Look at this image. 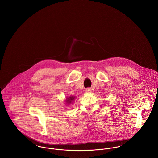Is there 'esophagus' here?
Listing matches in <instances>:
<instances>
[{"label": "esophagus", "instance_id": "1", "mask_svg": "<svg viewBox=\"0 0 158 158\" xmlns=\"http://www.w3.org/2000/svg\"><path fill=\"white\" fill-rule=\"evenodd\" d=\"M85 92H86V93H90V92H91V89L89 88H86V90H85Z\"/></svg>", "mask_w": 158, "mask_h": 158}]
</instances>
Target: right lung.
<instances>
[{
  "instance_id": "obj_1",
  "label": "right lung",
  "mask_w": 158,
  "mask_h": 158,
  "mask_svg": "<svg viewBox=\"0 0 158 158\" xmlns=\"http://www.w3.org/2000/svg\"><path fill=\"white\" fill-rule=\"evenodd\" d=\"M74 99H75L74 97H70L69 98H67V99H66L67 104H70L72 101H73Z\"/></svg>"
}]
</instances>
